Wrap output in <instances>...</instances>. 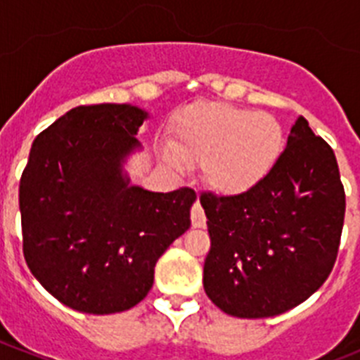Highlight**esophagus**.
<instances>
[{
  "instance_id": "esophagus-1",
  "label": "esophagus",
  "mask_w": 360,
  "mask_h": 360,
  "mask_svg": "<svg viewBox=\"0 0 360 360\" xmlns=\"http://www.w3.org/2000/svg\"><path fill=\"white\" fill-rule=\"evenodd\" d=\"M191 221H193V227H196V229L205 227V221H207V218H205V212H203L200 202H196L195 205L191 207Z\"/></svg>"
}]
</instances>
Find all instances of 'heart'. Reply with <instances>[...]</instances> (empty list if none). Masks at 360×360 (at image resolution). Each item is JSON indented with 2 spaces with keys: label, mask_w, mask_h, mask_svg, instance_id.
<instances>
[{
  "label": "heart",
  "mask_w": 360,
  "mask_h": 360,
  "mask_svg": "<svg viewBox=\"0 0 360 360\" xmlns=\"http://www.w3.org/2000/svg\"><path fill=\"white\" fill-rule=\"evenodd\" d=\"M169 164L202 167L214 193L243 195L265 180L285 149V135L276 117L225 103H196L178 113Z\"/></svg>",
  "instance_id": "1"
}]
</instances>
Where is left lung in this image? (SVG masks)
I'll return each instance as SVG.
<instances>
[{"label": "left lung", "instance_id": "left-lung-1", "mask_svg": "<svg viewBox=\"0 0 360 360\" xmlns=\"http://www.w3.org/2000/svg\"><path fill=\"white\" fill-rule=\"evenodd\" d=\"M211 250L203 288L225 314L279 316L307 301L335 263L345 187L335 155L297 117L274 171L236 196H200Z\"/></svg>", "mask_w": 360, "mask_h": 360}]
</instances>
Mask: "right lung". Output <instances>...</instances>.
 Segmentation results:
<instances>
[{
    "label": "right lung",
    "instance_id": "obj_1",
    "mask_svg": "<svg viewBox=\"0 0 360 360\" xmlns=\"http://www.w3.org/2000/svg\"><path fill=\"white\" fill-rule=\"evenodd\" d=\"M146 119L131 104L77 106L32 144L19 182L23 254L73 310L104 316L141 303L158 257L191 227L195 191L129 184L124 165L142 149Z\"/></svg>",
    "mask_w": 360,
    "mask_h": 360
}]
</instances>
